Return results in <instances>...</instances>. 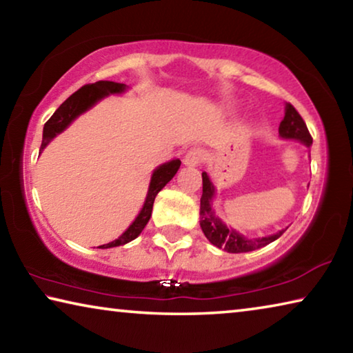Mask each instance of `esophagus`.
Returning a JSON list of instances; mask_svg holds the SVG:
<instances>
[{
	"label": "esophagus",
	"mask_w": 353,
	"mask_h": 353,
	"mask_svg": "<svg viewBox=\"0 0 353 353\" xmlns=\"http://www.w3.org/2000/svg\"><path fill=\"white\" fill-rule=\"evenodd\" d=\"M202 160H204V151L199 148H194V149H190V151L185 154L183 165L185 166H198L202 163Z\"/></svg>",
	"instance_id": "1"
}]
</instances>
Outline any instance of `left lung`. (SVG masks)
<instances>
[{
    "label": "left lung",
    "mask_w": 353,
    "mask_h": 353,
    "mask_svg": "<svg viewBox=\"0 0 353 353\" xmlns=\"http://www.w3.org/2000/svg\"><path fill=\"white\" fill-rule=\"evenodd\" d=\"M279 134L282 139H292L302 141L308 148L312 146L313 139L310 135L307 124L303 121L299 112L290 103L285 107V117L279 126ZM214 198V187L208 179L207 172H202V196H201V229L213 246L224 249L229 254H243L250 250L265 248L268 244L276 241L277 238L283 235L280 230L274 235L261 236V238H246L236 230L229 229L223 221H221L212 208V202Z\"/></svg>",
    "instance_id": "8db88e82"
}]
</instances>
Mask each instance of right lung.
<instances>
[{
	"mask_svg": "<svg viewBox=\"0 0 353 353\" xmlns=\"http://www.w3.org/2000/svg\"><path fill=\"white\" fill-rule=\"evenodd\" d=\"M126 88H128L126 83L112 82V81H99V82L87 83V85L81 87L79 90L71 94V97L65 101V103H62L61 107H59V109L52 113V117L45 123L40 152L43 151L48 143L54 139L56 135L63 132V130L67 129L70 124L81 115V113L87 112L90 107H93L99 99H103L104 97H109V94H115V93H123ZM179 168H181V160L176 159V160H171V162L160 165L159 168L154 170L152 177H151V183H149L146 201H145V204H143V208L139 213V216L135 218L134 223L129 225V229L124 232L121 236L117 238L115 241L103 244V246H99V249L123 246V244L135 240V238L141 234V230L145 229V225L148 224L149 218H151L155 196H157L159 191L162 190L165 185L176 176Z\"/></svg>",
	"mask_w": 353,
	"mask_h": 353,
	"instance_id": "right-lung-1",
	"label": "right lung"
}]
</instances>
